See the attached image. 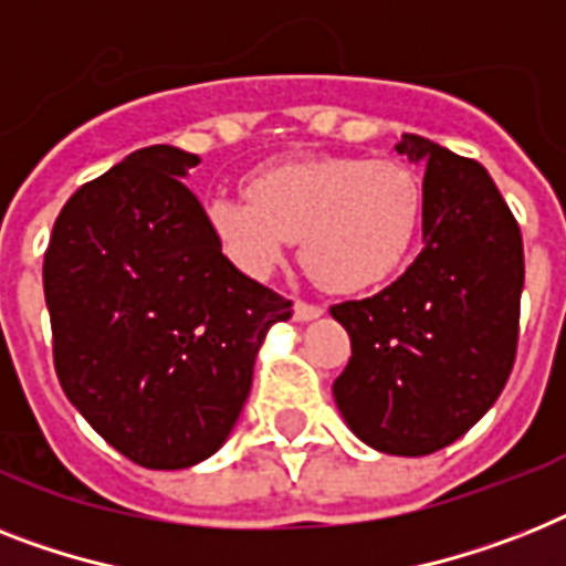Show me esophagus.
<instances>
[{
	"label": "esophagus",
	"instance_id": "esophagus-1",
	"mask_svg": "<svg viewBox=\"0 0 566 566\" xmlns=\"http://www.w3.org/2000/svg\"><path fill=\"white\" fill-rule=\"evenodd\" d=\"M293 316H296L298 323H311V319H316V316H323V307L314 305V302H305V298H296Z\"/></svg>",
	"mask_w": 566,
	"mask_h": 566
}]
</instances>
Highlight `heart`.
I'll use <instances>...</instances> for the list:
<instances>
[{"instance_id":"1","label":"heart","mask_w":566,"mask_h":566,"mask_svg":"<svg viewBox=\"0 0 566 566\" xmlns=\"http://www.w3.org/2000/svg\"><path fill=\"white\" fill-rule=\"evenodd\" d=\"M250 197H211V232L247 273H268L302 238V261L337 293L369 291L410 259L424 220V186L398 159L319 156L270 165Z\"/></svg>"}]
</instances>
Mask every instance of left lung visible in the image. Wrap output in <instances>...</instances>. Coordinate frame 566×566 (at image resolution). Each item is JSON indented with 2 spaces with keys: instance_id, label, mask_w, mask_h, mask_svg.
<instances>
[{
  "instance_id": "1",
  "label": "left lung",
  "mask_w": 566,
  "mask_h": 566,
  "mask_svg": "<svg viewBox=\"0 0 566 566\" xmlns=\"http://www.w3.org/2000/svg\"><path fill=\"white\" fill-rule=\"evenodd\" d=\"M424 168V250L398 282L331 307L352 337L334 401L352 433L392 457H427L491 410L514 366L523 238L474 159L403 133Z\"/></svg>"
}]
</instances>
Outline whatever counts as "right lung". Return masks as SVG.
Wrapping results in <instances>:
<instances>
[{"instance_id":"1","label":"right lung","mask_w":566,"mask_h":566,"mask_svg":"<svg viewBox=\"0 0 566 566\" xmlns=\"http://www.w3.org/2000/svg\"><path fill=\"white\" fill-rule=\"evenodd\" d=\"M200 156L133 150L81 186L54 220L43 291L54 369L107 444L179 471L227 442L252 366L291 298L243 275L182 182Z\"/></svg>"}]
</instances>
